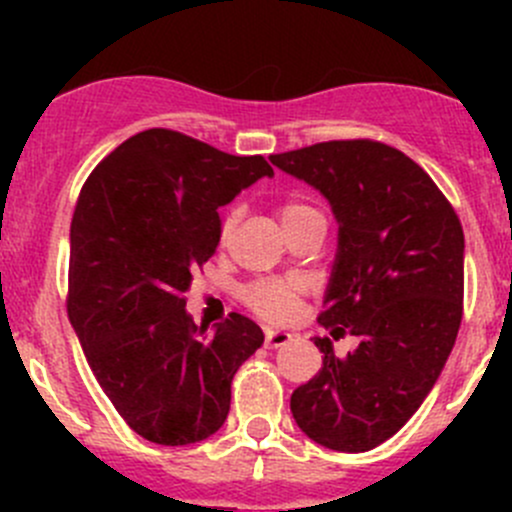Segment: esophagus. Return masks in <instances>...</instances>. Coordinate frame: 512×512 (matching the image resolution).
Here are the masks:
<instances>
[{
  "instance_id": "obj_1",
  "label": "esophagus",
  "mask_w": 512,
  "mask_h": 512,
  "mask_svg": "<svg viewBox=\"0 0 512 512\" xmlns=\"http://www.w3.org/2000/svg\"><path fill=\"white\" fill-rule=\"evenodd\" d=\"M292 342V334L282 332V329H267L265 334V347L267 349H277V347H285V344Z\"/></svg>"
}]
</instances>
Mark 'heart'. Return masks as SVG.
<instances>
[{
    "mask_svg": "<svg viewBox=\"0 0 512 512\" xmlns=\"http://www.w3.org/2000/svg\"><path fill=\"white\" fill-rule=\"evenodd\" d=\"M319 213L312 205L304 203H285L280 205V223L282 227L294 225L297 220L307 218V215ZM235 227V213H227L223 220V227H220V237L227 240ZM299 285L297 280H262L255 282L250 289H247V302L255 309L257 314H262L270 322H287L294 312H297V297H299Z\"/></svg>",
    "mask_w": 512,
    "mask_h": 512,
    "instance_id": "b5f03b06",
    "label": "heart"
}]
</instances>
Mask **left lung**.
Returning a JSON list of instances; mask_svg holds the SVG:
<instances>
[{
  "label": "left lung",
  "instance_id": "1",
  "mask_svg": "<svg viewBox=\"0 0 512 512\" xmlns=\"http://www.w3.org/2000/svg\"><path fill=\"white\" fill-rule=\"evenodd\" d=\"M324 195L337 255L319 322L347 329L344 359L314 337L322 369L289 399L297 426L332 451H371L433 389L463 314V227L426 170L376 141H329L270 156Z\"/></svg>",
  "mask_w": 512,
  "mask_h": 512
}]
</instances>
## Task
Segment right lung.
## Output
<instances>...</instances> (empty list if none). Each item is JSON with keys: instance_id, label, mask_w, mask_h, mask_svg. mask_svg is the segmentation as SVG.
<instances>
[{"instance_id": "add662e5", "label": "right lung", "mask_w": 512, "mask_h": 512, "mask_svg": "<svg viewBox=\"0 0 512 512\" xmlns=\"http://www.w3.org/2000/svg\"><path fill=\"white\" fill-rule=\"evenodd\" d=\"M275 170L183 133L123 141L84 183L71 220L69 319L123 421L158 446L205 441L232 376L265 342L252 319L195 324L183 294L215 255L223 205Z\"/></svg>"}]
</instances>
